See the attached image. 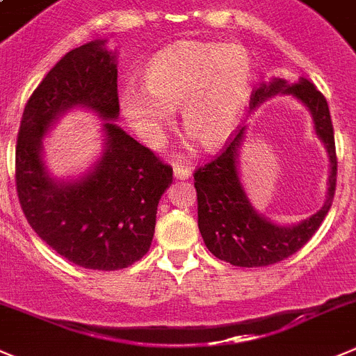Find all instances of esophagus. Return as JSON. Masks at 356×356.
Segmentation results:
<instances>
[{
	"instance_id": "34e87169",
	"label": "esophagus",
	"mask_w": 356,
	"mask_h": 356,
	"mask_svg": "<svg viewBox=\"0 0 356 356\" xmlns=\"http://www.w3.org/2000/svg\"><path fill=\"white\" fill-rule=\"evenodd\" d=\"M172 169H175V176L178 178V180H188L192 175L191 168L185 164H180V162H175V165H172Z\"/></svg>"
}]
</instances>
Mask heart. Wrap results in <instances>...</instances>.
<instances>
[{"label": "heart", "instance_id": "1", "mask_svg": "<svg viewBox=\"0 0 356 356\" xmlns=\"http://www.w3.org/2000/svg\"><path fill=\"white\" fill-rule=\"evenodd\" d=\"M252 81V60L242 45L180 40L153 54L143 86L120 91V111L136 136L155 146L180 107L185 132L203 148H215L236 129Z\"/></svg>", "mask_w": 356, "mask_h": 356}]
</instances>
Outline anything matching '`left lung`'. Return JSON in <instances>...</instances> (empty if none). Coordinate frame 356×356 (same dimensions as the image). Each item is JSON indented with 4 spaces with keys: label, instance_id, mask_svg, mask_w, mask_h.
Wrapping results in <instances>:
<instances>
[{
    "label": "left lung",
    "instance_id": "8db88e82",
    "mask_svg": "<svg viewBox=\"0 0 356 356\" xmlns=\"http://www.w3.org/2000/svg\"><path fill=\"white\" fill-rule=\"evenodd\" d=\"M277 93H291L302 100L314 118L316 134L330 155V187L327 203L312 217L296 226H277L263 215L256 213L247 200L238 178V148L243 139V127H238L224 148L208 164L194 171V187L197 192V226L204 245L218 259L234 266H268L293 256L312 238L332 207L337 184V155H335L334 125L327 99L307 79L288 84L273 79L252 91L250 107L263 104Z\"/></svg>",
    "mask_w": 356,
    "mask_h": 356
}]
</instances>
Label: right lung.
Here are the masks:
<instances>
[{"instance_id": "add662e5", "label": "right lung", "mask_w": 356, "mask_h": 356, "mask_svg": "<svg viewBox=\"0 0 356 356\" xmlns=\"http://www.w3.org/2000/svg\"><path fill=\"white\" fill-rule=\"evenodd\" d=\"M102 45L95 40L67 52L26 102L15 187L26 220L52 250L83 268L111 272L148 252L172 168L109 122L106 152L93 171L63 184L45 171L42 136L58 114L83 106L104 120L118 118V68Z\"/></svg>"}]
</instances>
